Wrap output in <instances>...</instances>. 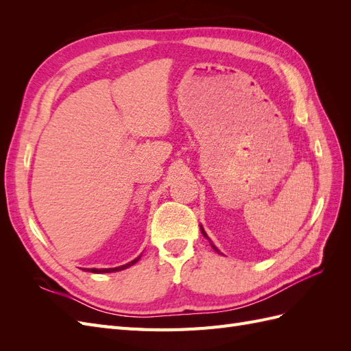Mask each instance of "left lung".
Segmentation results:
<instances>
[{
	"mask_svg": "<svg viewBox=\"0 0 351 351\" xmlns=\"http://www.w3.org/2000/svg\"><path fill=\"white\" fill-rule=\"evenodd\" d=\"M200 231H202V234H204V236H205V237H206V239L209 240V237L206 236V232H205V230H204V228H202V226H200ZM209 243H210V246H212V249H214V250H215V252H218V253H221V252H219V250H218V249H217V247L214 246V243H212L210 240H209ZM221 254H222V253H221Z\"/></svg>",
	"mask_w": 351,
	"mask_h": 351,
	"instance_id": "8db88e82",
	"label": "left lung"
}]
</instances>
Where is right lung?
I'll use <instances>...</instances> for the list:
<instances>
[{"instance_id":"1","label":"right lung","mask_w":351,"mask_h":351,"mask_svg":"<svg viewBox=\"0 0 351 351\" xmlns=\"http://www.w3.org/2000/svg\"><path fill=\"white\" fill-rule=\"evenodd\" d=\"M142 256V254H141ZM141 256H137L136 259H133L132 262H129V263H125V265H121V267H117V268H101V269H97V268H88V269H83V271H89V272H93V274H108V272H119V271H123V269H125V268H129V267H132V265H134L137 261L141 259Z\"/></svg>"}]
</instances>
